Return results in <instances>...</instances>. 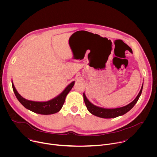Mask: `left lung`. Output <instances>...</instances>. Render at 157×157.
Returning <instances> with one entry per match:
<instances>
[{"label":"left lung","instance_id":"left-lung-1","mask_svg":"<svg viewBox=\"0 0 157 157\" xmlns=\"http://www.w3.org/2000/svg\"><path fill=\"white\" fill-rule=\"evenodd\" d=\"M143 85L141 87L140 91L136 97V98L134 99L132 102L130 104H127L125 106L122 107H119V108H114V109H107V108H103L101 107L96 106L92 104L90 101H89L87 98H86L85 93H83V98H84V103L86 105V107L88 110L89 113H91L92 114L99 117L101 118H104V119H110V118H115L121 116H122L125 114H126L127 112H128L135 104L137 103L138 101L142 92V89H143Z\"/></svg>","mask_w":157,"mask_h":157}]
</instances>
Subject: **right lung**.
<instances>
[{"instance_id":"obj_1","label":"right lung","mask_w":157,"mask_h":157,"mask_svg":"<svg viewBox=\"0 0 157 157\" xmlns=\"http://www.w3.org/2000/svg\"><path fill=\"white\" fill-rule=\"evenodd\" d=\"M75 81H73L60 93L58 96L55 98L46 101V102H37L27 100L24 98L17 92L16 89L13 85V82L12 88L15 95L18 101L23 105L26 109L33 112L35 113L43 114V115H50L55 114L59 112L63 107L64 102L65 101L66 97L68 93L71 91V89L73 87Z\"/></svg>"}]
</instances>
